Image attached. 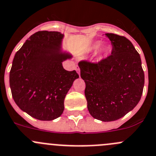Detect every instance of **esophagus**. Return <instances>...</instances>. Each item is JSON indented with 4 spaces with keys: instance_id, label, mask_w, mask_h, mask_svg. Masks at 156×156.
Here are the masks:
<instances>
[{
    "instance_id": "esophagus-1",
    "label": "esophagus",
    "mask_w": 156,
    "mask_h": 156,
    "mask_svg": "<svg viewBox=\"0 0 156 156\" xmlns=\"http://www.w3.org/2000/svg\"><path fill=\"white\" fill-rule=\"evenodd\" d=\"M75 70L77 71V72L78 73V75H80V69H79V67H78V66H76V67H75Z\"/></svg>"
}]
</instances>
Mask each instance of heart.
Listing matches in <instances>:
<instances>
[{"instance_id":"1","label":"heart","mask_w":156,"mask_h":156,"mask_svg":"<svg viewBox=\"0 0 156 156\" xmlns=\"http://www.w3.org/2000/svg\"><path fill=\"white\" fill-rule=\"evenodd\" d=\"M101 46V43L100 42H97V43H94L91 46V49L92 50H97L98 49H99Z\"/></svg>"}]
</instances>
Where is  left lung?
<instances>
[{"label": "left lung", "instance_id": "1", "mask_svg": "<svg viewBox=\"0 0 156 156\" xmlns=\"http://www.w3.org/2000/svg\"><path fill=\"white\" fill-rule=\"evenodd\" d=\"M111 54L97 62H78L85 82L87 109L94 118L114 121L132 110L141 99L145 76L140 54L127 38L105 33Z\"/></svg>", "mask_w": 156, "mask_h": 156}]
</instances>
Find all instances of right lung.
Listing matches in <instances>:
<instances>
[{
  "mask_svg": "<svg viewBox=\"0 0 156 156\" xmlns=\"http://www.w3.org/2000/svg\"><path fill=\"white\" fill-rule=\"evenodd\" d=\"M63 34L38 31L16 52L10 72V87L16 105L40 120H52L64 110V101L76 71H66L62 62L72 55L61 52Z\"/></svg>",
  "mask_w": 156,
  "mask_h": 156,
  "instance_id": "1",
  "label": "right lung"
}]
</instances>
